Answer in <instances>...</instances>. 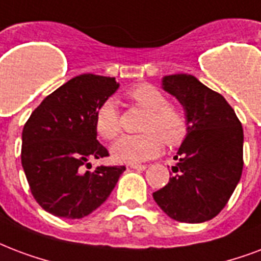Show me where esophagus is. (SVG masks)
Returning <instances> with one entry per match:
<instances>
[{
    "instance_id": "esophagus-1",
    "label": "esophagus",
    "mask_w": 261,
    "mask_h": 261,
    "mask_svg": "<svg viewBox=\"0 0 261 261\" xmlns=\"http://www.w3.org/2000/svg\"><path fill=\"white\" fill-rule=\"evenodd\" d=\"M130 167L133 168V170H138V171L146 170V166H145V164H130Z\"/></svg>"
}]
</instances>
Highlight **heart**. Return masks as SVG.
<instances>
[{
  "label": "heart",
  "mask_w": 261,
  "mask_h": 261,
  "mask_svg": "<svg viewBox=\"0 0 261 261\" xmlns=\"http://www.w3.org/2000/svg\"><path fill=\"white\" fill-rule=\"evenodd\" d=\"M130 97L148 112L141 135H123L111 146L112 159L117 163H141L162 154L165 139L176 145L186 133V122L178 109L168 105V99L152 85H139ZM95 130L102 138L113 139L120 133V115L113 98L105 99L95 111Z\"/></svg>",
  "instance_id": "1"
}]
</instances>
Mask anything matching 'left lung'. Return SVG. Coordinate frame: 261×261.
<instances>
[{
    "instance_id": "obj_1",
    "label": "left lung",
    "mask_w": 261,
    "mask_h": 261,
    "mask_svg": "<svg viewBox=\"0 0 261 261\" xmlns=\"http://www.w3.org/2000/svg\"><path fill=\"white\" fill-rule=\"evenodd\" d=\"M162 87L184 107L186 137L170 182L153 198L171 219L202 223L223 210L241 179L244 130L223 95L196 76L168 75Z\"/></svg>"
}]
</instances>
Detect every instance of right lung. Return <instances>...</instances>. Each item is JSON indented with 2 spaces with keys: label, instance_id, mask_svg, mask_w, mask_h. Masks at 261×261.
<instances>
[{
  "label": "right lung",
  "instance_id": "add662e5",
  "mask_svg": "<svg viewBox=\"0 0 261 261\" xmlns=\"http://www.w3.org/2000/svg\"><path fill=\"white\" fill-rule=\"evenodd\" d=\"M119 89L115 77L83 73L43 99L21 134V166L34 198L49 214L81 219L112 193L126 167L89 160L108 156L97 141L95 111Z\"/></svg>",
  "mask_w": 261,
  "mask_h": 261
}]
</instances>
